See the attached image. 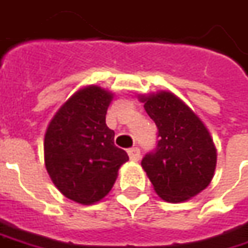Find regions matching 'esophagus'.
<instances>
[{"label":"esophagus","instance_id":"obj_1","mask_svg":"<svg viewBox=\"0 0 248 248\" xmlns=\"http://www.w3.org/2000/svg\"><path fill=\"white\" fill-rule=\"evenodd\" d=\"M127 154H129L132 161H139L140 159V148L139 147H132V148L127 150Z\"/></svg>","mask_w":248,"mask_h":248}]
</instances>
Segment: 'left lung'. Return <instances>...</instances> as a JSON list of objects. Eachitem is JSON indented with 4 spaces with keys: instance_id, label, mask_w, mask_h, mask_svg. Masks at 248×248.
I'll use <instances>...</instances> for the list:
<instances>
[{
    "instance_id": "left-lung-1",
    "label": "left lung",
    "mask_w": 248,
    "mask_h": 248,
    "mask_svg": "<svg viewBox=\"0 0 248 248\" xmlns=\"http://www.w3.org/2000/svg\"><path fill=\"white\" fill-rule=\"evenodd\" d=\"M145 112L158 127V144L141 161L155 193L168 202L197 196L214 178L217 148L208 129L175 94L141 95Z\"/></svg>"
}]
</instances>
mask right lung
Returning a JSON list of instances; mask_svg holds the SVG:
<instances>
[{
  "instance_id": "right-lung-1",
  "label": "right lung",
  "mask_w": 248,
  "mask_h": 248,
  "mask_svg": "<svg viewBox=\"0 0 248 248\" xmlns=\"http://www.w3.org/2000/svg\"><path fill=\"white\" fill-rule=\"evenodd\" d=\"M113 94L98 86L75 93L51 119L44 137V162L61 193L83 205L103 200L129 156L113 144L105 124Z\"/></svg>"
}]
</instances>
